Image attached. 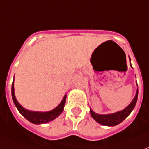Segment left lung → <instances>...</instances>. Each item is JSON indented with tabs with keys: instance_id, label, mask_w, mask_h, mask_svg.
Segmentation results:
<instances>
[{
	"instance_id": "left-lung-1",
	"label": "left lung",
	"mask_w": 149,
	"mask_h": 149,
	"mask_svg": "<svg viewBox=\"0 0 149 149\" xmlns=\"http://www.w3.org/2000/svg\"><path fill=\"white\" fill-rule=\"evenodd\" d=\"M138 97V90L136 91V97L132 100L131 104L128 105L127 108H125V109L120 111V112H115L113 114H107V115H99L96 112H94L93 110H90V113L92 117L98 122L100 125H105V126H115V125H119L120 123H121L126 117H128V115L131 113L132 109H134L135 105L137 101Z\"/></svg>"
}]
</instances>
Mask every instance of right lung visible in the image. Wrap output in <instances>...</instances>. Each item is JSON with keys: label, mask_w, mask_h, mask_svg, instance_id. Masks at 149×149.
Masks as SVG:
<instances>
[{"label": "right lung", "mask_w": 149, "mask_h": 149, "mask_svg": "<svg viewBox=\"0 0 149 149\" xmlns=\"http://www.w3.org/2000/svg\"><path fill=\"white\" fill-rule=\"evenodd\" d=\"M66 95L65 97L63 98V100L59 104L58 106L56 109H52V111L46 112H31L29 110L24 109V108L21 106V104L18 103L17 100L15 97L14 94V87H13V84H12V97H13V103L17 107L18 111L20 112L21 115L24 116V118H26L33 124L35 125H39V124H44V123H47V122L52 121L54 119L58 117L61 114V112L64 110V107H65V101H66Z\"/></svg>", "instance_id": "1"}]
</instances>
